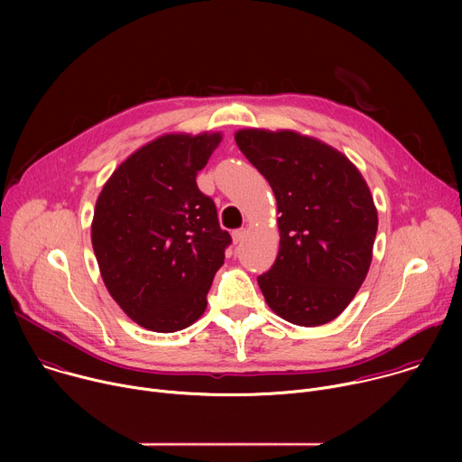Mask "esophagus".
Here are the masks:
<instances>
[{"label": "esophagus", "mask_w": 462, "mask_h": 462, "mask_svg": "<svg viewBox=\"0 0 462 462\" xmlns=\"http://www.w3.org/2000/svg\"><path fill=\"white\" fill-rule=\"evenodd\" d=\"M245 236H246V230H245V228L234 230V232H232V241H234V245H239V243L245 239Z\"/></svg>", "instance_id": "34e87169"}]
</instances>
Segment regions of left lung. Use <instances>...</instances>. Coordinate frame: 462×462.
Segmentation results:
<instances>
[{
    "instance_id": "8db88e82",
    "label": "left lung",
    "mask_w": 462,
    "mask_h": 462,
    "mask_svg": "<svg viewBox=\"0 0 462 462\" xmlns=\"http://www.w3.org/2000/svg\"><path fill=\"white\" fill-rule=\"evenodd\" d=\"M234 139L276 195L280 252L257 278L267 305L301 327L333 321L371 267L378 212L365 179L342 152L294 129L246 127Z\"/></svg>"
}]
</instances>
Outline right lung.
<instances>
[{
    "label": "right lung",
    "instance_id": "right-lung-1",
    "mask_svg": "<svg viewBox=\"0 0 462 462\" xmlns=\"http://www.w3.org/2000/svg\"><path fill=\"white\" fill-rule=\"evenodd\" d=\"M221 141V131L164 134L122 161L98 193L91 243L100 276L148 331H180L207 310L232 239L195 177Z\"/></svg>",
    "mask_w": 462,
    "mask_h": 462
}]
</instances>
